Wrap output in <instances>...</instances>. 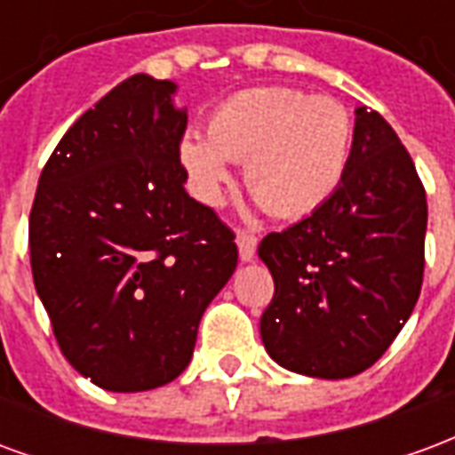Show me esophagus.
<instances>
[{
	"instance_id": "esophagus-1",
	"label": "esophagus",
	"mask_w": 455,
	"mask_h": 455,
	"mask_svg": "<svg viewBox=\"0 0 455 455\" xmlns=\"http://www.w3.org/2000/svg\"><path fill=\"white\" fill-rule=\"evenodd\" d=\"M236 246H238V256L243 263H251L256 258V246L258 238L253 234H238L236 236Z\"/></svg>"
}]
</instances>
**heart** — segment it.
I'll list each match as a JSON object with an SVG mask.
<instances>
[{
  "instance_id": "heart-1",
  "label": "heart",
  "mask_w": 455,
  "mask_h": 455,
  "mask_svg": "<svg viewBox=\"0 0 455 455\" xmlns=\"http://www.w3.org/2000/svg\"><path fill=\"white\" fill-rule=\"evenodd\" d=\"M353 124L341 104L290 87H251L212 114L207 139L188 133L180 160L197 195L219 204L231 182L228 160L246 163L248 192L275 217H305L341 185Z\"/></svg>"
}]
</instances>
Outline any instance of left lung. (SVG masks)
<instances>
[{
	"label": "left lung",
	"mask_w": 455,
	"mask_h": 455,
	"mask_svg": "<svg viewBox=\"0 0 455 455\" xmlns=\"http://www.w3.org/2000/svg\"><path fill=\"white\" fill-rule=\"evenodd\" d=\"M424 236L427 195L410 153L380 114L358 107L341 185L258 246L275 280L260 316L267 355L324 380L371 368L419 299Z\"/></svg>",
	"instance_id": "obj_1"
}]
</instances>
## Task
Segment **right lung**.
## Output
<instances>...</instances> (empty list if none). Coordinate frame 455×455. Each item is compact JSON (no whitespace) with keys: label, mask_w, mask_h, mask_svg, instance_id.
<instances>
[{"label":"right lung","mask_w":455,"mask_h":455,"mask_svg":"<svg viewBox=\"0 0 455 455\" xmlns=\"http://www.w3.org/2000/svg\"><path fill=\"white\" fill-rule=\"evenodd\" d=\"M178 84L131 75L75 121L28 217L36 292L75 371L109 392L168 385L234 275V234L185 192Z\"/></svg>","instance_id":"add662e5"}]
</instances>
